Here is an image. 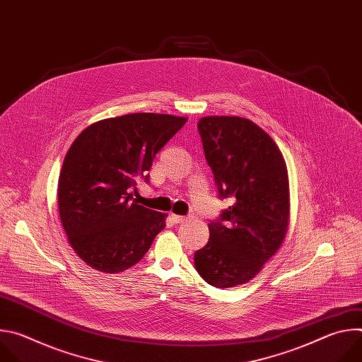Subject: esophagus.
Segmentation results:
<instances>
[{
	"instance_id": "obj_1",
	"label": "esophagus",
	"mask_w": 362,
	"mask_h": 362,
	"mask_svg": "<svg viewBox=\"0 0 362 362\" xmlns=\"http://www.w3.org/2000/svg\"><path fill=\"white\" fill-rule=\"evenodd\" d=\"M172 219L176 222V223H183V222H186L189 218L187 216H182V215H172Z\"/></svg>"
}]
</instances>
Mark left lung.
I'll list each match as a JSON object with an SVG mask.
<instances>
[{
    "label": "left lung",
    "instance_id": "left-lung-1",
    "mask_svg": "<svg viewBox=\"0 0 362 362\" xmlns=\"http://www.w3.org/2000/svg\"><path fill=\"white\" fill-rule=\"evenodd\" d=\"M219 196L235 203L209 223L211 238L194 253L199 275L216 288L243 285L281 247L289 223V179L272 137L252 120L206 116L197 123Z\"/></svg>",
    "mask_w": 362,
    "mask_h": 362
}]
</instances>
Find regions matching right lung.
I'll use <instances>...</instances> for the list:
<instances>
[{
  "label": "right lung",
  "mask_w": 362,
  "mask_h": 362,
  "mask_svg": "<svg viewBox=\"0 0 362 362\" xmlns=\"http://www.w3.org/2000/svg\"><path fill=\"white\" fill-rule=\"evenodd\" d=\"M186 122L159 113L105 119L70 146L59 177V212L71 247L90 268L129 269L165 229L168 215L132 200L130 187L148 180L158 151Z\"/></svg>",
  "instance_id": "add662e5"
}]
</instances>
